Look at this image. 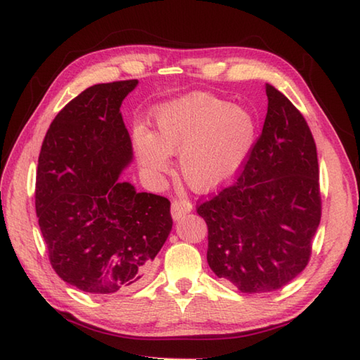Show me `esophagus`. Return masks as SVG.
<instances>
[{
	"label": "esophagus",
	"mask_w": 360,
	"mask_h": 360,
	"mask_svg": "<svg viewBox=\"0 0 360 360\" xmlns=\"http://www.w3.org/2000/svg\"><path fill=\"white\" fill-rule=\"evenodd\" d=\"M192 212V204L186 200H174L172 202V217L174 221L181 219L187 213Z\"/></svg>",
	"instance_id": "esophagus-1"
}]
</instances>
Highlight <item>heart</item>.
Masks as SVG:
<instances>
[{
  "instance_id": "1",
  "label": "heart",
  "mask_w": 360,
  "mask_h": 360,
  "mask_svg": "<svg viewBox=\"0 0 360 360\" xmlns=\"http://www.w3.org/2000/svg\"><path fill=\"white\" fill-rule=\"evenodd\" d=\"M153 133L134 128L133 145L142 170L159 178L179 155V172L196 192L231 182L257 141V120L248 108L212 94L193 93L158 106Z\"/></svg>"
}]
</instances>
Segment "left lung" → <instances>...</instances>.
Listing matches in <instances>:
<instances>
[{
    "label": "left lung",
    "instance_id": "1",
    "mask_svg": "<svg viewBox=\"0 0 360 360\" xmlns=\"http://www.w3.org/2000/svg\"><path fill=\"white\" fill-rule=\"evenodd\" d=\"M266 96L263 131L238 182L198 207L209 227L210 269L248 294L280 289L307 267L322 215L307 120L269 83Z\"/></svg>",
    "mask_w": 360,
    "mask_h": 360
}]
</instances>
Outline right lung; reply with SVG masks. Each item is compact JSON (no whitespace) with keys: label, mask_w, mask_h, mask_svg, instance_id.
<instances>
[{"label":"right lung","mask_w":360,"mask_h":360,"mask_svg":"<svg viewBox=\"0 0 360 360\" xmlns=\"http://www.w3.org/2000/svg\"><path fill=\"white\" fill-rule=\"evenodd\" d=\"M137 83H98L72 98L38 158L35 209L53 271L101 297L139 288L173 226L167 198L119 179L133 162L120 105Z\"/></svg>","instance_id":"right-lung-1"}]
</instances>
